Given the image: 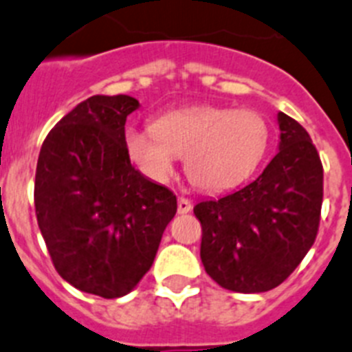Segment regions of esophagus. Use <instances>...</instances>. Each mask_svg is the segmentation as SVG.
<instances>
[{
	"mask_svg": "<svg viewBox=\"0 0 352 352\" xmlns=\"http://www.w3.org/2000/svg\"><path fill=\"white\" fill-rule=\"evenodd\" d=\"M177 210H179V214H188L191 210V201L188 198L180 197L179 201H177Z\"/></svg>",
	"mask_w": 352,
	"mask_h": 352,
	"instance_id": "1",
	"label": "esophagus"
}]
</instances>
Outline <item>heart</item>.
<instances>
[{
  "instance_id": "b5f03b06",
  "label": "heart",
  "mask_w": 352,
  "mask_h": 352,
  "mask_svg": "<svg viewBox=\"0 0 352 352\" xmlns=\"http://www.w3.org/2000/svg\"><path fill=\"white\" fill-rule=\"evenodd\" d=\"M269 143L262 113L227 106L175 109L155 118L152 129L125 133L131 159L151 179L166 180L177 155H184L186 175L204 191H225L253 175Z\"/></svg>"
}]
</instances>
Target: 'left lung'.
<instances>
[{"mask_svg":"<svg viewBox=\"0 0 352 352\" xmlns=\"http://www.w3.org/2000/svg\"><path fill=\"white\" fill-rule=\"evenodd\" d=\"M278 154L248 186L200 201V258L223 289L256 294L282 282L317 237L322 164L301 124L278 113Z\"/></svg>","mask_w":352,"mask_h":352,"instance_id":"8db88e82","label":"left lung"}]
</instances>
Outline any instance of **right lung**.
Instances as JSON below:
<instances>
[{"label": "right lung", "instance_id": "add662e5", "mask_svg": "<svg viewBox=\"0 0 352 352\" xmlns=\"http://www.w3.org/2000/svg\"><path fill=\"white\" fill-rule=\"evenodd\" d=\"M129 96L79 102L44 140L35 173V212L58 274L106 299L129 294L151 269L177 197L131 164Z\"/></svg>", "mask_w": 352, "mask_h": 352}]
</instances>
